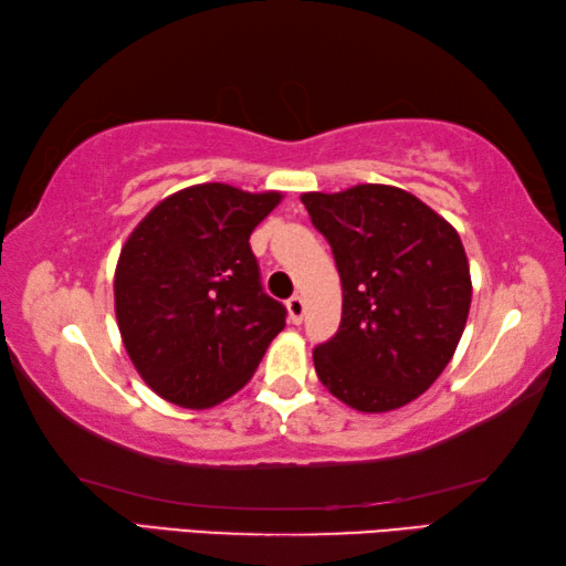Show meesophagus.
<instances>
[{"mask_svg": "<svg viewBox=\"0 0 566 566\" xmlns=\"http://www.w3.org/2000/svg\"><path fill=\"white\" fill-rule=\"evenodd\" d=\"M286 312H290L292 324H302V319H304V300L300 294H294L292 300L286 302Z\"/></svg>", "mask_w": 566, "mask_h": 566, "instance_id": "esophagus-1", "label": "esophagus"}]
</instances>
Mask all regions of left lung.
<instances>
[{"label":"left lung","mask_w":566,"mask_h":566,"mask_svg":"<svg viewBox=\"0 0 566 566\" xmlns=\"http://www.w3.org/2000/svg\"><path fill=\"white\" fill-rule=\"evenodd\" d=\"M332 247L342 322L314 349L324 387L357 411H391L434 385L462 339L472 280L457 229L409 191L357 185L306 191Z\"/></svg>","instance_id":"8db88e82"}]
</instances>
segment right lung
Masks as SVG:
<instances>
[{"instance_id":"obj_1","label":"right lung","mask_w":566,"mask_h":566,"mask_svg":"<svg viewBox=\"0 0 566 566\" xmlns=\"http://www.w3.org/2000/svg\"><path fill=\"white\" fill-rule=\"evenodd\" d=\"M280 191L222 181L175 191L134 227L114 272V312L139 377L185 409L242 389L286 310L262 290L249 247Z\"/></svg>"}]
</instances>
